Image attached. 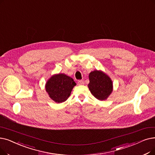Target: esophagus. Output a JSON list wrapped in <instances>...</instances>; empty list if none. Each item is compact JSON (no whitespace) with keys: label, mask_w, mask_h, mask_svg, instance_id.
Segmentation results:
<instances>
[{"label":"esophagus","mask_w":155,"mask_h":155,"mask_svg":"<svg viewBox=\"0 0 155 155\" xmlns=\"http://www.w3.org/2000/svg\"><path fill=\"white\" fill-rule=\"evenodd\" d=\"M84 82L83 80H78V85H84Z\"/></svg>","instance_id":"1"}]
</instances>
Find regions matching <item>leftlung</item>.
I'll use <instances>...</instances> for the list:
<instances>
[{
    "label": "left lung",
    "mask_w": 155,
    "mask_h": 155,
    "mask_svg": "<svg viewBox=\"0 0 155 155\" xmlns=\"http://www.w3.org/2000/svg\"><path fill=\"white\" fill-rule=\"evenodd\" d=\"M89 78L91 94L100 101L106 100L113 91V82L109 76L102 71L94 70L89 73Z\"/></svg>",
    "instance_id": "1"
}]
</instances>
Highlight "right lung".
Listing matches in <instances>:
<instances>
[{
	"mask_svg": "<svg viewBox=\"0 0 155 155\" xmlns=\"http://www.w3.org/2000/svg\"><path fill=\"white\" fill-rule=\"evenodd\" d=\"M76 83L72 78L63 73L52 75L45 84V90L51 99L56 103H63L70 96Z\"/></svg>",
	"mask_w": 155,
	"mask_h": 155,
	"instance_id": "right-lung-1",
	"label": "right lung"
}]
</instances>
